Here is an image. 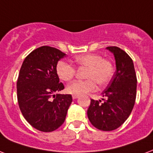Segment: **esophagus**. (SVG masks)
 Segmentation results:
<instances>
[{"label": "esophagus", "instance_id": "obj_1", "mask_svg": "<svg viewBox=\"0 0 153 153\" xmlns=\"http://www.w3.org/2000/svg\"><path fill=\"white\" fill-rule=\"evenodd\" d=\"M79 95H72V98H73L74 100H75V99H78V98H79Z\"/></svg>", "mask_w": 153, "mask_h": 153}]
</instances>
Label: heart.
Wrapping results in <instances>:
<instances>
[{
  "mask_svg": "<svg viewBox=\"0 0 153 153\" xmlns=\"http://www.w3.org/2000/svg\"><path fill=\"white\" fill-rule=\"evenodd\" d=\"M74 63L80 68H87L85 73L86 80H76L69 83L66 91L76 95H82L95 91L97 83L100 87L108 85L115 73L114 64L109 59H105L98 53H86L74 58ZM56 73L63 81L71 80L76 74V68L68 62H58Z\"/></svg>",
  "mask_w": 153,
  "mask_h": 153,
  "instance_id": "heart-1",
  "label": "heart"
}]
</instances>
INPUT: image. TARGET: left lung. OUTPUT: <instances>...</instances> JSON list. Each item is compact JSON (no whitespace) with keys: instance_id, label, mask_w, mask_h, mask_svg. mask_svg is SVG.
I'll list each match as a JSON object with an SVG mask.
<instances>
[{"instance_id":"1","label":"left lung","mask_w":153,"mask_h":153,"mask_svg":"<svg viewBox=\"0 0 153 153\" xmlns=\"http://www.w3.org/2000/svg\"><path fill=\"white\" fill-rule=\"evenodd\" d=\"M115 58L116 71L101 100H91L87 116L95 128L112 131L123 124L133 109L136 97V79L131 57L117 46H108Z\"/></svg>"}]
</instances>
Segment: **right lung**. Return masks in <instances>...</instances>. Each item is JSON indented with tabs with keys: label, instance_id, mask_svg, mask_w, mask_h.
I'll list each match as a JSON object with an SVG mask.
<instances>
[{
	"label": "right lung",
	"instance_id": "1",
	"mask_svg": "<svg viewBox=\"0 0 153 153\" xmlns=\"http://www.w3.org/2000/svg\"><path fill=\"white\" fill-rule=\"evenodd\" d=\"M66 54L48 45L33 51L25 58L17 82V101L24 118L44 132L64 123L72 102L71 95H61L62 82L56 73L58 62Z\"/></svg>",
	"mask_w": 153,
	"mask_h": 153
}]
</instances>
